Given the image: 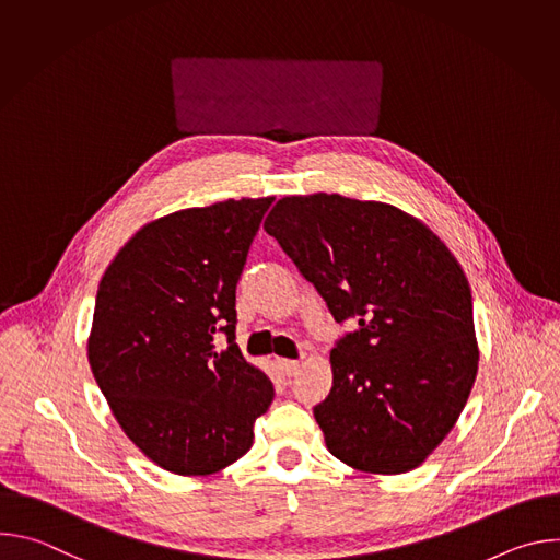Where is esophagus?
<instances>
[{
  "instance_id": "esophagus-1",
  "label": "esophagus",
  "mask_w": 560,
  "mask_h": 560,
  "mask_svg": "<svg viewBox=\"0 0 560 560\" xmlns=\"http://www.w3.org/2000/svg\"><path fill=\"white\" fill-rule=\"evenodd\" d=\"M277 365L283 372V376H294L299 372V361H292V359H279Z\"/></svg>"
}]
</instances>
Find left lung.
Segmentation results:
<instances>
[{
    "mask_svg": "<svg viewBox=\"0 0 560 560\" xmlns=\"http://www.w3.org/2000/svg\"><path fill=\"white\" fill-rule=\"evenodd\" d=\"M266 232L337 324L332 389L314 406L330 454L401 474L454 428L478 370L469 283L441 238L394 206L341 195L283 197Z\"/></svg>",
    "mask_w": 560,
    "mask_h": 560,
    "instance_id": "obj_1",
    "label": "left lung"
}]
</instances>
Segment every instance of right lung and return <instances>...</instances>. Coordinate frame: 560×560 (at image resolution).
I'll use <instances>...</instances> for the list:
<instances>
[{
	"label": "right lung",
	"mask_w": 560,
	"mask_h": 560,
	"mask_svg": "<svg viewBox=\"0 0 560 560\" xmlns=\"http://www.w3.org/2000/svg\"><path fill=\"white\" fill-rule=\"evenodd\" d=\"M266 199H228L143 225L100 281L89 361L126 436L182 476L242 458L275 398L234 343L236 283ZM223 334L229 348L213 352Z\"/></svg>",
	"instance_id": "add662e5"
}]
</instances>
